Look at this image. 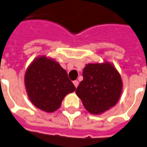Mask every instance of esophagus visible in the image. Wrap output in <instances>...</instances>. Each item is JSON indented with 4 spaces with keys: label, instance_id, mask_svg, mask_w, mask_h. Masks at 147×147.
I'll use <instances>...</instances> for the list:
<instances>
[{
    "label": "esophagus",
    "instance_id": "obj_1",
    "mask_svg": "<svg viewBox=\"0 0 147 147\" xmlns=\"http://www.w3.org/2000/svg\"><path fill=\"white\" fill-rule=\"evenodd\" d=\"M73 84H74V85H75V87H76V88H77L78 85H79V82H78L77 80H75V81H73Z\"/></svg>",
    "mask_w": 147,
    "mask_h": 147
}]
</instances>
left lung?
I'll return each mask as SVG.
<instances>
[{
  "label": "left lung",
  "instance_id": "8db88e82",
  "mask_svg": "<svg viewBox=\"0 0 147 147\" xmlns=\"http://www.w3.org/2000/svg\"><path fill=\"white\" fill-rule=\"evenodd\" d=\"M83 77L76 93L87 111L99 115L116 105L122 92L123 83L114 65L107 61L86 64Z\"/></svg>",
  "mask_w": 147,
  "mask_h": 147
}]
</instances>
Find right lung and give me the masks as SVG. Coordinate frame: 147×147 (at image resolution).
I'll use <instances>...</instances> for the list:
<instances>
[{
    "label": "right lung",
    "instance_id": "obj_1",
    "mask_svg": "<svg viewBox=\"0 0 147 147\" xmlns=\"http://www.w3.org/2000/svg\"><path fill=\"white\" fill-rule=\"evenodd\" d=\"M24 82L30 102L47 113L59 109L63 98L76 90L66 70L47 55L32 61L26 71Z\"/></svg>",
    "mask_w": 147,
    "mask_h": 147
}]
</instances>
